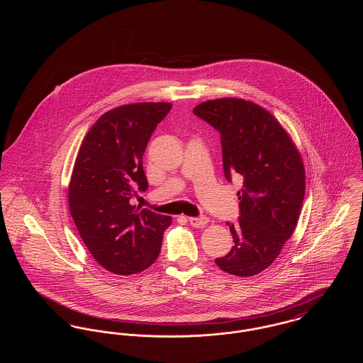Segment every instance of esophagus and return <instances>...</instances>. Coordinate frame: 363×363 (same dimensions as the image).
<instances>
[{"label":"esophagus","instance_id":"obj_1","mask_svg":"<svg viewBox=\"0 0 363 363\" xmlns=\"http://www.w3.org/2000/svg\"><path fill=\"white\" fill-rule=\"evenodd\" d=\"M209 222L207 216L201 215V216H197V218H189V223L193 227H204Z\"/></svg>","mask_w":363,"mask_h":363}]
</instances>
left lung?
<instances>
[{
    "instance_id": "1",
    "label": "left lung",
    "mask_w": 363,
    "mask_h": 363,
    "mask_svg": "<svg viewBox=\"0 0 363 363\" xmlns=\"http://www.w3.org/2000/svg\"><path fill=\"white\" fill-rule=\"evenodd\" d=\"M193 114L220 133L225 179H243L238 223H230L234 246L216 265L227 274L253 277L277 259L298 223L305 197V169L290 136L259 104L223 98L203 102Z\"/></svg>"
}]
</instances>
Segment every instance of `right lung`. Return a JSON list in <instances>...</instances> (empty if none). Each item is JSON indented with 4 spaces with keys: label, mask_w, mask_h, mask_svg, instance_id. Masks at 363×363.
Returning a JSON list of instances; mask_svg holds the SVG:
<instances>
[{
    "label": "right lung",
    "mask_w": 363,
    "mask_h": 363,
    "mask_svg": "<svg viewBox=\"0 0 363 363\" xmlns=\"http://www.w3.org/2000/svg\"><path fill=\"white\" fill-rule=\"evenodd\" d=\"M172 104H133L113 108L92 125L70 178V215L89 253L117 275L147 269L159 256L172 216L129 201L148 189L143 155Z\"/></svg>",
    "instance_id": "right-lung-1"
}]
</instances>
